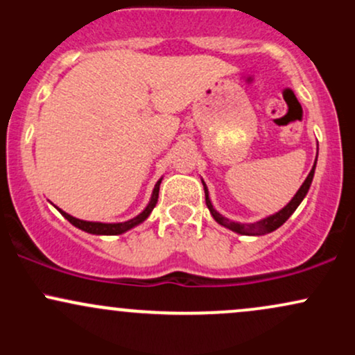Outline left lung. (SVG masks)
<instances>
[{"mask_svg":"<svg viewBox=\"0 0 355 355\" xmlns=\"http://www.w3.org/2000/svg\"><path fill=\"white\" fill-rule=\"evenodd\" d=\"M315 164H317V158H315ZM315 164H313L311 173H309L307 178L304 180L302 187H300V189L297 190V193L294 195V197H292V200L288 202L282 210L275 211L274 215H268V217L259 220V222H254V223L232 222V220L223 217L222 214H218V211L215 210V207L211 205L210 197H209V189H207L205 182L202 180L203 190H205V203H207V207H209L211 217L215 218V222H218L220 225H223L225 229H229L232 232H237V234H240V235H266V234H270V232L277 230L280 225H284V223L287 222V218L291 217L292 214H294V211L297 210V207L300 205V202H302L305 198V195H307L309 189H311V183L313 180V173H315Z\"/></svg>","mask_w":355,"mask_h":355,"instance_id":"left-lung-1","label":"left lung"}]
</instances>
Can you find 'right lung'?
Instances as JSON below:
<instances>
[{
	"instance_id": "right-lung-1",
	"label": "right lung",
	"mask_w": 355,
	"mask_h": 355,
	"mask_svg": "<svg viewBox=\"0 0 355 355\" xmlns=\"http://www.w3.org/2000/svg\"><path fill=\"white\" fill-rule=\"evenodd\" d=\"M160 183H162V178L155 183V189L152 191V197H150V202L148 205L145 207L144 211L141 214H138L137 217L126 220V222H116V223H103V222H88V220H80L76 217H73V215L67 214V211L60 210V214L63 215L64 218L68 220V222L71 223V225H75L76 229L87 232V234H93V235H120V234H125V232L132 230L133 227L140 225V223H144L146 218L150 217V214H152V210L155 209V205H157L158 202V191H160Z\"/></svg>"
}]
</instances>
